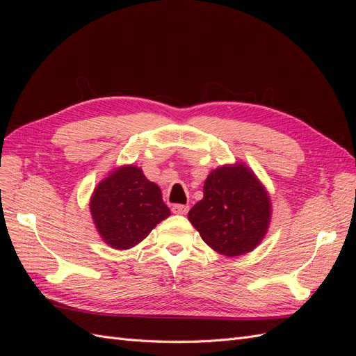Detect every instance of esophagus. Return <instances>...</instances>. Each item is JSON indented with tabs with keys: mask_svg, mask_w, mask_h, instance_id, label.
<instances>
[{
	"mask_svg": "<svg viewBox=\"0 0 356 356\" xmlns=\"http://www.w3.org/2000/svg\"><path fill=\"white\" fill-rule=\"evenodd\" d=\"M172 212L178 215H186L188 212V207L187 204H174V207H172Z\"/></svg>",
	"mask_w": 356,
	"mask_h": 356,
	"instance_id": "esophagus-1",
	"label": "esophagus"
}]
</instances>
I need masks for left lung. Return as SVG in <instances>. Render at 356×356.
Returning <instances> with one entry per match:
<instances>
[{
  "label": "left lung",
  "instance_id": "obj_1",
  "mask_svg": "<svg viewBox=\"0 0 356 356\" xmlns=\"http://www.w3.org/2000/svg\"><path fill=\"white\" fill-rule=\"evenodd\" d=\"M270 220L268 191L243 161L213 169L204 181L203 199L188 212V221L203 242L232 258L254 251Z\"/></svg>",
  "mask_w": 356,
  "mask_h": 356
}]
</instances>
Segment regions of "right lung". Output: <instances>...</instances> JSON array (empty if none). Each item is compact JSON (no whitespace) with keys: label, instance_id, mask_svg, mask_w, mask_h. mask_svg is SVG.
Returning a JSON list of instances; mask_svg holds the SVG:
<instances>
[{"label":"right lung","instance_id":"1","mask_svg":"<svg viewBox=\"0 0 356 356\" xmlns=\"http://www.w3.org/2000/svg\"><path fill=\"white\" fill-rule=\"evenodd\" d=\"M89 208L101 239L120 251L143 242L170 215L159 186L135 165L114 168L95 187Z\"/></svg>","mask_w":356,"mask_h":356}]
</instances>
